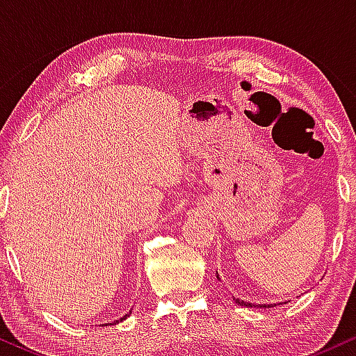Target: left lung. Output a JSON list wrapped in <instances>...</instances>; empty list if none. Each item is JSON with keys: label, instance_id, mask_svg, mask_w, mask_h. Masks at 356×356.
Masks as SVG:
<instances>
[{"label": "left lung", "instance_id": "left-lung-1", "mask_svg": "<svg viewBox=\"0 0 356 356\" xmlns=\"http://www.w3.org/2000/svg\"><path fill=\"white\" fill-rule=\"evenodd\" d=\"M218 280H219V275H218ZM234 301L236 303H238L239 306H248V308H251V306H259V308H269V306L271 305H252V303H246V301H243V300H239V298H234Z\"/></svg>", "mask_w": 356, "mask_h": 356}]
</instances>
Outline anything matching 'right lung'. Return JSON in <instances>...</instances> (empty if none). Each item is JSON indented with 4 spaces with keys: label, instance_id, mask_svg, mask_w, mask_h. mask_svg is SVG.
<instances>
[{
    "label": "right lung",
    "instance_id": "add662e5",
    "mask_svg": "<svg viewBox=\"0 0 356 356\" xmlns=\"http://www.w3.org/2000/svg\"><path fill=\"white\" fill-rule=\"evenodd\" d=\"M130 314H132V312H129V313H127V314H125V316H122V318H120V320H117V321L110 323V325H117V323H120V321H124V320H127V318H129V316H130Z\"/></svg>",
    "mask_w": 356,
    "mask_h": 356
}]
</instances>
